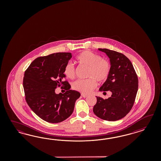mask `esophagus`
Here are the masks:
<instances>
[{
  "label": "esophagus",
  "instance_id": "esophagus-1",
  "mask_svg": "<svg viewBox=\"0 0 161 161\" xmlns=\"http://www.w3.org/2000/svg\"><path fill=\"white\" fill-rule=\"evenodd\" d=\"M81 96H82L83 97L86 98L88 96V95H87V94H81Z\"/></svg>",
  "mask_w": 161,
  "mask_h": 161
}]
</instances>
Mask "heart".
<instances>
[{"label":"heart","instance_id":"heart-1","mask_svg":"<svg viewBox=\"0 0 161 161\" xmlns=\"http://www.w3.org/2000/svg\"><path fill=\"white\" fill-rule=\"evenodd\" d=\"M78 63L88 67L86 80H77L73 83L74 90L83 94H89L99 83L105 82L108 78L111 71V64L107 59L102 58L98 54L85 51L76 57ZM64 74L68 78L73 79L75 76V67L71 63L65 65Z\"/></svg>","mask_w":161,"mask_h":161}]
</instances>
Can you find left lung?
Instances as JSON below:
<instances>
[{
    "mask_svg": "<svg viewBox=\"0 0 161 161\" xmlns=\"http://www.w3.org/2000/svg\"><path fill=\"white\" fill-rule=\"evenodd\" d=\"M110 58L111 71L108 78L100 88L111 92L107 99L97 97L93 112L108 121H116L126 116L134 104L138 89V78L131 61L124 54L106 48H98Z\"/></svg>",
    "mask_w": 161,
    "mask_h": 161,
    "instance_id": "obj_1",
    "label": "left lung"
}]
</instances>
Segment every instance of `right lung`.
I'll return each instance as SVG.
<instances>
[{"label": "right lung", "instance_id": "obj_1", "mask_svg": "<svg viewBox=\"0 0 161 161\" xmlns=\"http://www.w3.org/2000/svg\"><path fill=\"white\" fill-rule=\"evenodd\" d=\"M70 53H57L39 57L25 71L23 80L25 100L32 110L49 123H59L73 112L80 93L69 90L70 84L64 74L65 66L71 58ZM66 90L57 95L55 88Z\"/></svg>", "mask_w": 161, "mask_h": 161}]
</instances>
